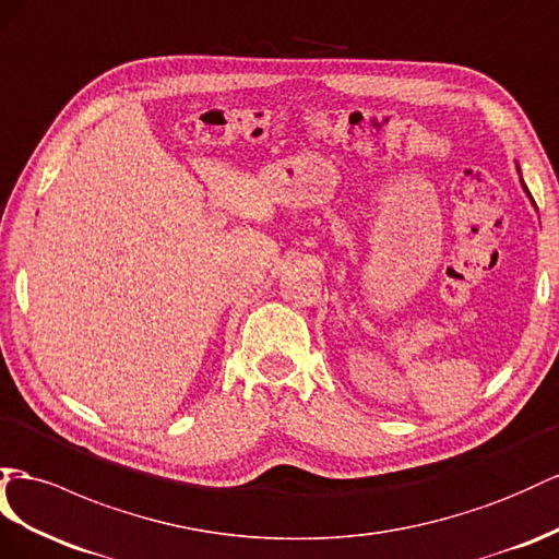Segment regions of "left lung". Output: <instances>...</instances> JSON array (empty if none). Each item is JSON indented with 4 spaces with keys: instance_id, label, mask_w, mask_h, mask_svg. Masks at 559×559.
<instances>
[{
    "instance_id": "8db88e82",
    "label": "left lung",
    "mask_w": 559,
    "mask_h": 559,
    "mask_svg": "<svg viewBox=\"0 0 559 559\" xmlns=\"http://www.w3.org/2000/svg\"><path fill=\"white\" fill-rule=\"evenodd\" d=\"M518 175H520V183H522V189H524V193L528 195V200H532V205L536 207V203H534V198H532V193H528V189H526V183H524V179H522V171H520V167H518Z\"/></svg>"
}]
</instances>
